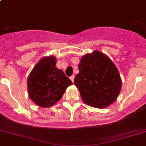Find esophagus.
I'll return each instance as SVG.
<instances>
[{
	"label": "esophagus",
	"instance_id": "esophagus-1",
	"mask_svg": "<svg viewBox=\"0 0 146 146\" xmlns=\"http://www.w3.org/2000/svg\"><path fill=\"white\" fill-rule=\"evenodd\" d=\"M74 75H72L70 77V80H72V82H74Z\"/></svg>",
	"mask_w": 146,
	"mask_h": 146
}]
</instances>
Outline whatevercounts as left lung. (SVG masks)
<instances>
[{
	"label": "left lung",
	"instance_id": "left-lung-1",
	"mask_svg": "<svg viewBox=\"0 0 146 146\" xmlns=\"http://www.w3.org/2000/svg\"><path fill=\"white\" fill-rule=\"evenodd\" d=\"M78 68L74 84L84 103L104 108L115 102L121 90V80L117 68L107 55L98 50L86 54Z\"/></svg>",
	"mask_w": 146,
	"mask_h": 146
}]
</instances>
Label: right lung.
Segmentation results:
<instances>
[{"mask_svg": "<svg viewBox=\"0 0 146 146\" xmlns=\"http://www.w3.org/2000/svg\"><path fill=\"white\" fill-rule=\"evenodd\" d=\"M56 57L45 56L34 66L27 79L29 97L36 105L49 108L61 99L72 84L62 70L56 67Z\"/></svg>", "mask_w": 146, "mask_h": 146, "instance_id": "add662e5", "label": "right lung"}]
</instances>
